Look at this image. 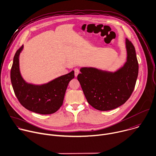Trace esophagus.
I'll return each mask as SVG.
<instances>
[{
    "instance_id": "34e87169",
    "label": "esophagus",
    "mask_w": 156,
    "mask_h": 156,
    "mask_svg": "<svg viewBox=\"0 0 156 156\" xmlns=\"http://www.w3.org/2000/svg\"><path fill=\"white\" fill-rule=\"evenodd\" d=\"M79 73H80V71H79V69L76 68V69H74V75H75V76H76V77H77V75L79 74Z\"/></svg>"
}]
</instances>
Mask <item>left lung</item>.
<instances>
[{
	"instance_id": "obj_1",
	"label": "left lung",
	"mask_w": 156,
	"mask_h": 156,
	"mask_svg": "<svg viewBox=\"0 0 156 156\" xmlns=\"http://www.w3.org/2000/svg\"><path fill=\"white\" fill-rule=\"evenodd\" d=\"M127 61L115 72L82 68L77 76L88 103L99 111H109L125 103L134 90L138 75L135 48L126 39Z\"/></svg>"
}]
</instances>
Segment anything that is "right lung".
Instances as JSON below:
<instances>
[{"instance_id":"add662e5","label":"right lung","mask_w":156,"mask_h":156,"mask_svg":"<svg viewBox=\"0 0 156 156\" xmlns=\"http://www.w3.org/2000/svg\"><path fill=\"white\" fill-rule=\"evenodd\" d=\"M23 48V45L16 51L10 72L15 94L21 105L27 110L41 114H53L63 105L68 83L74 78V71L47 83H28L23 79L20 71L19 56Z\"/></svg>"}]
</instances>
